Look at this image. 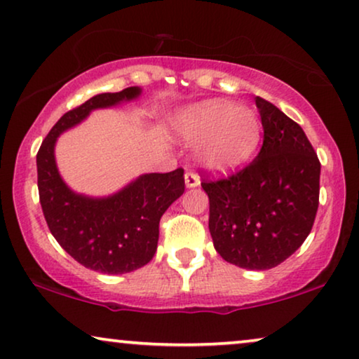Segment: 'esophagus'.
<instances>
[{
    "label": "esophagus",
    "instance_id": "34e87169",
    "mask_svg": "<svg viewBox=\"0 0 359 359\" xmlns=\"http://www.w3.org/2000/svg\"><path fill=\"white\" fill-rule=\"evenodd\" d=\"M198 185H200L198 175L194 174V172H187V174H185V187L195 189V187H198Z\"/></svg>",
    "mask_w": 359,
    "mask_h": 359
}]
</instances>
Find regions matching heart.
<instances>
[{
  "mask_svg": "<svg viewBox=\"0 0 359 359\" xmlns=\"http://www.w3.org/2000/svg\"><path fill=\"white\" fill-rule=\"evenodd\" d=\"M175 130L185 142H197V161L212 170L241 165L256 151L261 137L256 114L223 100H208L185 109L177 118Z\"/></svg>",
  "mask_w": 359,
  "mask_h": 359,
  "instance_id": "b5f03b06",
  "label": "heart"
}]
</instances>
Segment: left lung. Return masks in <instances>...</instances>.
Segmentation results:
<instances>
[{
	"label": "left lung",
	"instance_id": "8db88e82",
	"mask_svg": "<svg viewBox=\"0 0 359 359\" xmlns=\"http://www.w3.org/2000/svg\"><path fill=\"white\" fill-rule=\"evenodd\" d=\"M264 130L259 154L222 180H205L208 228L224 261L243 269L279 266L302 246L318 208L320 161L302 128L256 97Z\"/></svg>",
	"mask_w": 359,
	"mask_h": 359
}]
</instances>
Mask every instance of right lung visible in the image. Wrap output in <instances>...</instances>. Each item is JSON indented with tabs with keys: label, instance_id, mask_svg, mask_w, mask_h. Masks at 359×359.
Listing matches in <instances>:
<instances>
[{
	"label": "right lung",
	"instance_id": "add662e5",
	"mask_svg": "<svg viewBox=\"0 0 359 359\" xmlns=\"http://www.w3.org/2000/svg\"><path fill=\"white\" fill-rule=\"evenodd\" d=\"M140 87L100 93L67 111L54 124L37 152V187L52 236L88 269L124 274L146 266L159 241V222L185 190L184 169L167 174H142L108 197L76 194L57 169L55 142L93 109L111 108L140 97Z\"/></svg>",
	"mask_w": 359,
	"mask_h": 359
}]
</instances>
